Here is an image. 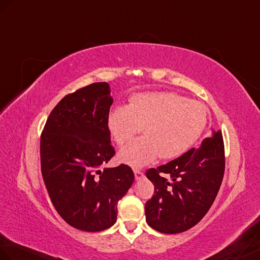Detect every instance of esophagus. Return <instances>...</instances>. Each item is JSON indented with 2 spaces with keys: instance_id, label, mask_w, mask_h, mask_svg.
I'll use <instances>...</instances> for the list:
<instances>
[{
  "instance_id": "34e87169",
  "label": "esophagus",
  "mask_w": 260,
  "mask_h": 260,
  "mask_svg": "<svg viewBox=\"0 0 260 260\" xmlns=\"http://www.w3.org/2000/svg\"><path fill=\"white\" fill-rule=\"evenodd\" d=\"M134 174H135V179H136V180H140V179L144 178V174H143L141 171L135 170V171H134Z\"/></svg>"
}]
</instances>
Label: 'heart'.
Returning a JSON list of instances; mask_svg holds the SVG:
<instances>
[{"instance_id": "b5f03b06", "label": "heart", "mask_w": 260, "mask_h": 260, "mask_svg": "<svg viewBox=\"0 0 260 260\" xmlns=\"http://www.w3.org/2000/svg\"><path fill=\"white\" fill-rule=\"evenodd\" d=\"M206 125L207 108L203 103L170 92L136 94L128 105L113 107L107 116L108 132L118 145L127 143L143 127L144 136L118 152L119 161L135 168L158 156L178 157L195 144Z\"/></svg>"}]
</instances>
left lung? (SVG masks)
Segmentation results:
<instances>
[{"instance_id":"obj_1","label":"left lung","mask_w":260,"mask_h":260,"mask_svg":"<svg viewBox=\"0 0 260 260\" xmlns=\"http://www.w3.org/2000/svg\"><path fill=\"white\" fill-rule=\"evenodd\" d=\"M225 172L221 132L213 129L198 148L150 168L154 195L145 205L147 224L164 234L188 231L202 220L218 194Z\"/></svg>"}]
</instances>
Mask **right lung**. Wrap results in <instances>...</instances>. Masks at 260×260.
<instances>
[{"mask_svg": "<svg viewBox=\"0 0 260 260\" xmlns=\"http://www.w3.org/2000/svg\"><path fill=\"white\" fill-rule=\"evenodd\" d=\"M113 104L107 83L66 95L41 135V170L56 212L69 225L102 232L117 218V203L134 182L127 165L104 168L115 154L107 128Z\"/></svg>", "mask_w": 260, "mask_h": 260, "instance_id": "right-lung-1", "label": "right lung"}]
</instances>
